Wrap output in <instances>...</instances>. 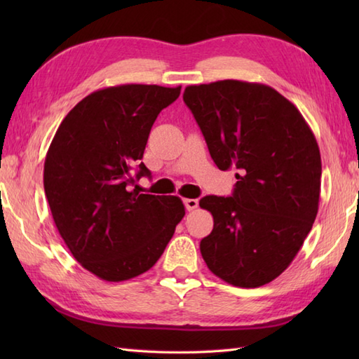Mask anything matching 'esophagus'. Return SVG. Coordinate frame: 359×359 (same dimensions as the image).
Here are the masks:
<instances>
[{
	"label": "esophagus",
	"mask_w": 359,
	"mask_h": 359,
	"mask_svg": "<svg viewBox=\"0 0 359 359\" xmlns=\"http://www.w3.org/2000/svg\"><path fill=\"white\" fill-rule=\"evenodd\" d=\"M184 203H185V208L188 211H193V210L199 207V201H197V199H185Z\"/></svg>",
	"instance_id": "34e87169"
}]
</instances>
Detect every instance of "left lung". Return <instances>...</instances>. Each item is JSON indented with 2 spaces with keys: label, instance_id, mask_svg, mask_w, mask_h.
Masks as SVG:
<instances>
[{
  "label": "left lung",
  "instance_id": "obj_1",
  "mask_svg": "<svg viewBox=\"0 0 359 359\" xmlns=\"http://www.w3.org/2000/svg\"><path fill=\"white\" fill-rule=\"evenodd\" d=\"M219 170L234 168L230 197L205 196L215 226L201 241L208 269L228 284L256 288L292 264L318 215L321 154L296 106L261 83L220 80L187 86Z\"/></svg>",
  "mask_w": 359,
  "mask_h": 359
}]
</instances>
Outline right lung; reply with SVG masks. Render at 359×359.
Here are the masks:
<instances>
[{
	"label": "right lung",
	"mask_w": 359,
	"mask_h": 359,
	"mask_svg": "<svg viewBox=\"0 0 359 359\" xmlns=\"http://www.w3.org/2000/svg\"><path fill=\"white\" fill-rule=\"evenodd\" d=\"M180 86L120 85L83 98L58 126L44 160L57 230L83 269L108 282L148 271L185 216L177 196L133 188L151 128Z\"/></svg>",
	"instance_id": "add662e5"
}]
</instances>
